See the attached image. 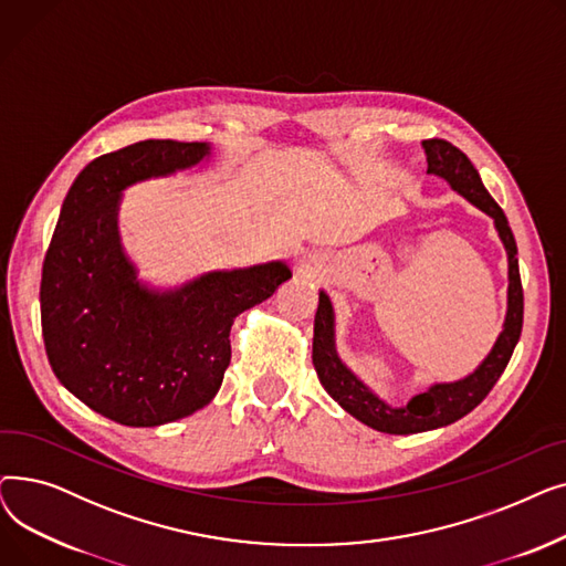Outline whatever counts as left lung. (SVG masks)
Here are the masks:
<instances>
[{
  "label": "left lung",
  "instance_id": "1",
  "mask_svg": "<svg viewBox=\"0 0 566 566\" xmlns=\"http://www.w3.org/2000/svg\"><path fill=\"white\" fill-rule=\"evenodd\" d=\"M424 154H427V174L440 176L465 197L472 206L493 218L500 241L507 250L510 263V286H507V316H504L502 333L495 339L491 353L484 363L454 382H433L427 392L415 395L406 406L395 408L378 399L367 385L355 376L337 355L335 348V312L328 293L318 291V310L314 316V346H312V363L318 374V380L348 415L363 424L395 436L408 433H422L438 427H448L472 408H478L484 397L493 390V385L507 367L512 353L518 344L521 328H523V286L518 273V250L514 233L510 229L507 218H504L502 208L495 199L486 192L478 169L472 167L468 156L450 142L444 139H424Z\"/></svg>",
  "mask_w": 566,
  "mask_h": 566
}]
</instances>
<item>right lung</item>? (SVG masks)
I'll return each mask as SVG.
<instances>
[{
    "instance_id": "right-lung-1",
    "label": "right lung",
    "mask_w": 566,
    "mask_h": 566,
    "mask_svg": "<svg viewBox=\"0 0 566 566\" xmlns=\"http://www.w3.org/2000/svg\"><path fill=\"white\" fill-rule=\"evenodd\" d=\"M206 142L144 139L88 163L73 181L43 261L41 325L54 376L82 403L126 427H160L218 395L233 318L291 277L284 261L148 289L118 235L122 192L190 169Z\"/></svg>"
}]
</instances>
